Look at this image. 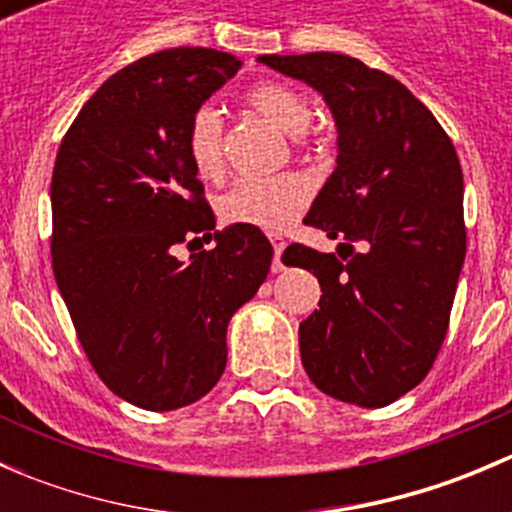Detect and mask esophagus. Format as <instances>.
Wrapping results in <instances>:
<instances>
[{
	"label": "esophagus",
	"mask_w": 512,
	"mask_h": 512,
	"mask_svg": "<svg viewBox=\"0 0 512 512\" xmlns=\"http://www.w3.org/2000/svg\"><path fill=\"white\" fill-rule=\"evenodd\" d=\"M272 247H275V260H272V272H282V252H285V240L282 237H272Z\"/></svg>",
	"instance_id": "obj_1"
}]
</instances>
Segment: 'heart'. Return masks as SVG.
<instances>
[{
    "label": "heart",
    "mask_w": 512,
    "mask_h": 512,
    "mask_svg": "<svg viewBox=\"0 0 512 512\" xmlns=\"http://www.w3.org/2000/svg\"><path fill=\"white\" fill-rule=\"evenodd\" d=\"M247 106L270 118L285 133H302L314 116V108L302 91L280 81H262L245 94ZM185 148L193 168L203 178H218L225 163V126L215 106L195 108L185 128ZM309 185L302 175L282 173L272 178H237L220 195L218 213L230 225H250L280 232L307 205Z\"/></svg>",
    "instance_id": "heart-1"
}]
</instances>
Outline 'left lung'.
Instances as JSON below:
<instances>
[{
  "instance_id": "obj_1",
  "label": "left lung",
  "mask_w": 512,
  "mask_h": 512,
  "mask_svg": "<svg viewBox=\"0 0 512 512\" xmlns=\"http://www.w3.org/2000/svg\"><path fill=\"white\" fill-rule=\"evenodd\" d=\"M257 61L304 81L337 121V168L304 223L334 252L289 245L282 262L312 272L319 309L299 324L312 384L379 409L426 379L448 332L466 257L463 173L451 138L394 76L332 51Z\"/></svg>"
}]
</instances>
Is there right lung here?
I'll return each instance as SVG.
<instances>
[{
    "label": "right lung",
    "mask_w": 512,
    "mask_h": 512,
    "mask_svg": "<svg viewBox=\"0 0 512 512\" xmlns=\"http://www.w3.org/2000/svg\"><path fill=\"white\" fill-rule=\"evenodd\" d=\"M242 61L178 46L143 56L96 91L61 141L51 175V267L76 337L128 404L173 411L225 371L232 314L272 262L257 227L215 230L185 128ZM216 240L188 263L174 247Z\"/></svg>",
    "instance_id": "right-lung-1"
}]
</instances>
